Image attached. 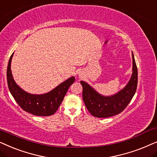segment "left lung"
<instances>
[{
	"label": "left lung",
	"mask_w": 157,
	"mask_h": 157,
	"mask_svg": "<svg viewBox=\"0 0 157 157\" xmlns=\"http://www.w3.org/2000/svg\"><path fill=\"white\" fill-rule=\"evenodd\" d=\"M133 73L130 81L122 90L116 95L105 97L98 94L87 83L81 81L82 98L88 111L98 118H108L119 114L131 102L136 91L138 83L137 67L132 52Z\"/></svg>",
	"instance_id": "1"
}]
</instances>
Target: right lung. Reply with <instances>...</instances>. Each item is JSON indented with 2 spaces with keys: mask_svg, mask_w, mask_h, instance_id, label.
I'll return each mask as SVG.
<instances>
[{
  "mask_svg": "<svg viewBox=\"0 0 157 157\" xmlns=\"http://www.w3.org/2000/svg\"><path fill=\"white\" fill-rule=\"evenodd\" d=\"M13 53L10 56L7 67L8 89L18 105L25 111L37 116H52L57 111L62 103L69 87L73 84L74 77L61 83L49 93L44 95H31L23 90L16 85L10 70V62Z\"/></svg>",
  "mask_w": 157,
  "mask_h": 157,
  "instance_id": "1",
  "label": "right lung"
}]
</instances>
